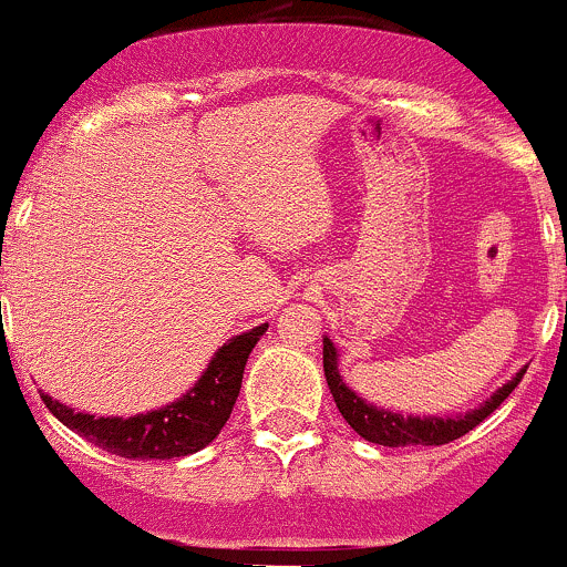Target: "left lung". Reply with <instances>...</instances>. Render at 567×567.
I'll use <instances>...</instances> for the list:
<instances>
[{
  "mask_svg": "<svg viewBox=\"0 0 567 567\" xmlns=\"http://www.w3.org/2000/svg\"><path fill=\"white\" fill-rule=\"evenodd\" d=\"M323 372L329 380L333 402H337L342 419L359 432L363 440L374 445H389V449H402V445H445L451 440L462 437L470 429H475L488 413L499 408L508 399V393L522 383L527 367L519 369L505 385H499L486 402H481L475 410L456 415H404L396 410L378 408L374 402L359 396L339 372V350L333 348L329 337H323Z\"/></svg>",
  "mask_w": 567,
  "mask_h": 567,
  "instance_id": "8db88e82",
  "label": "left lung"
}]
</instances>
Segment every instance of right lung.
<instances>
[{"label":"right lung","instance_id":"add662e5","mask_svg":"<svg viewBox=\"0 0 567 567\" xmlns=\"http://www.w3.org/2000/svg\"><path fill=\"white\" fill-rule=\"evenodd\" d=\"M266 329L268 323H260L228 339L212 355L193 389L163 408L148 410V413L130 415V419L75 413L73 408L56 402L43 391L40 396L64 426L79 432L81 437L100 445L109 454L124 458H174L195 454V451L206 449L230 419V410L241 391L244 367Z\"/></svg>","mask_w":567,"mask_h":567}]
</instances>
